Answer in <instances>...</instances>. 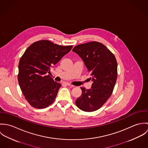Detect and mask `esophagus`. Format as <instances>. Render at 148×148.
Listing matches in <instances>:
<instances>
[{
	"mask_svg": "<svg viewBox=\"0 0 148 148\" xmlns=\"http://www.w3.org/2000/svg\"><path fill=\"white\" fill-rule=\"evenodd\" d=\"M65 84H66V85H67L68 86H74V85L71 84H69V83H66Z\"/></svg>",
	"mask_w": 148,
	"mask_h": 148,
	"instance_id": "obj_1",
	"label": "esophagus"
}]
</instances>
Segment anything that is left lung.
I'll use <instances>...</instances> for the list:
<instances>
[{
  "instance_id": "8db88e82",
  "label": "left lung",
  "mask_w": 148,
  "mask_h": 148,
  "mask_svg": "<svg viewBox=\"0 0 148 148\" xmlns=\"http://www.w3.org/2000/svg\"><path fill=\"white\" fill-rule=\"evenodd\" d=\"M72 51L83 60L93 82L89 89L81 87L82 94L76 100V105L84 112L97 110L112 94L117 77L116 58L104 44L97 42L77 45Z\"/></svg>"
}]
</instances>
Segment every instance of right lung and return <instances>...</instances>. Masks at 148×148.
Returning <instances> with one entry per match:
<instances>
[{
    "instance_id": "add662e5",
    "label": "right lung",
    "mask_w": 148,
    "mask_h": 148,
    "mask_svg": "<svg viewBox=\"0 0 148 148\" xmlns=\"http://www.w3.org/2000/svg\"><path fill=\"white\" fill-rule=\"evenodd\" d=\"M72 47L42 40L25 50L19 61L18 79L25 99L32 106L42 109L54 101L62 85L46 74Z\"/></svg>"
}]
</instances>
